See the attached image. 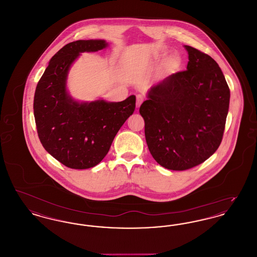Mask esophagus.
Returning <instances> with one entry per match:
<instances>
[{"mask_svg": "<svg viewBox=\"0 0 257 257\" xmlns=\"http://www.w3.org/2000/svg\"><path fill=\"white\" fill-rule=\"evenodd\" d=\"M144 102V96L141 95V94H138L137 95V108H140V106L142 105V103Z\"/></svg>", "mask_w": 257, "mask_h": 257, "instance_id": "esophagus-1", "label": "esophagus"}]
</instances>
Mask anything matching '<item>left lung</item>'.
<instances>
[{
    "label": "left lung",
    "mask_w": 257,
    "mask_h": 257,
    "mask_svg": "<svg viewBox=\"0 0 257 257\" xmlns=\"http://www.w3.org/2000/svg\"><path fill=\"white\" fill-rule=\"evenodd\" d=\"M185 48L187 70L153 86L140 108L152 157L172 171L190 170L216 152L229 108L230 90L219 64L199 50Z\"/></svg>",
    "instance_id": "left-lung-1"
}]
</instances>
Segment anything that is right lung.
I'll return each instance as SVG.
<instances>
[{
    "label": "right lung",
    "mask_w": 257,
    "mask_h": 257,
    "mask_svg": "<svg viewBox=\"0 0 257 257\" xmlns=\"http://www.w3.org/2000/svg\"><path fill=\"white\" fill-rule=\"evenodd\" d=\"M105 40H77L63 46L51 59L38 81L34 114L37 135L45 150L67 168L86 170L107 155L123 123L134 112L136 97L108 103H78L66 92L68 69L82 52H96Z\"/></svg>",
    "instance_id": "right-lung-1"
}]
</instances>
